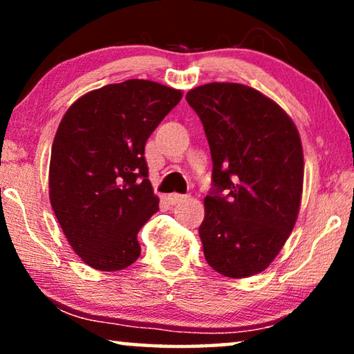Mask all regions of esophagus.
<instances>
[{"instance_id":"obj_1","label":"esophagus","mask_w":354,"mask_h":354,"mask_svg":"<svg viewBox=\"0 0 354 354\" xmlns=\"http://www.w3.org/2000/svg\"><path fill=\"white\" fill-rule=\"evenodd\" d=\"M185 200H187V195H180V193H171V195L167 196L169 205H178V203H182Z\"/></svg>"}]
</instances>
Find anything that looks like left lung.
Returning <instances> with one entry per match:
<instances>
[{"mask_svg":"<svg viewBox=\"0 0 354 354\" xmlns=\"http://www.w3.org/2000/svg\"><path fill=\"white\" fill-rule=\"evenodd\" d=\"M212 158L200 239L207 264L243 279L272 263L297 222L303 148L277 103L241 84L212 82L187 93Z\"/></svg>","mask_w":354,"mask_h":354,"instance_id":"obj_1","label":"left lung"}]
</instances>
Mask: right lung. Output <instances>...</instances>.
Segmentation results:
<instances>
[{"instance_id": "add662e5", "label": "right lung", "mask_w": 354, "mask_h": 354, "mask_svg": "<svg viewBox=\"0 0 354 354\" xmlns=\"http://www.w3.org/2000/svg\"><path fill=\"white\" fill-rule=\"evenodd\" d=\"M180 100V90L132 79L90 91L62 118L51 148L50 201L90 268L111 272L138 259V232L159 209L145 145Z\"/></svg>"}]
</instances>
